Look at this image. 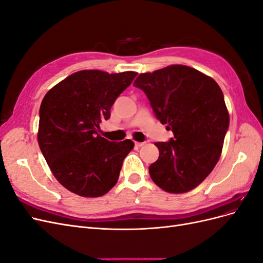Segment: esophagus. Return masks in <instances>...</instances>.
<instances>
[{"label":"esophagus","mask_w":263,"mask_h":263,"mask_svg":"<svg viewBox=\"0 0 263 263\" xmlns=\"http://www.w3.org/2000/svg\"><path fill=\"white\" fill-rule=\"evenodd\" d=\"M146 144V142L144 141V142H138V141H135V146L136 147H141V146H144Z\"/></svg>","instance_id":"esophagus-1"}]
</instances>
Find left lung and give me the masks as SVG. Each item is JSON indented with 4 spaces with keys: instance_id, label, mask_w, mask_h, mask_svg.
Segmentation results:
<instances>
[{
    "instance_id": "obj_1",
    "label": "left lung",
    "mask_w": 263,
    "mask_h": 263,
    "mask_svg": "<svg viewBox=\"0 0 263 263\" xmlns=\"http://www.w3.org/2000/svg\"><path fill=\"white\" fill-rule=\"evenodd\" d=\"M134 85L147 95L156 117L172 130L168 142H156L159 158L149 173L169 193L195 189L219 160L229 114L224 94L211 77L194 68L172 65L141 73Z\"/></svg>"
}]
</instances>
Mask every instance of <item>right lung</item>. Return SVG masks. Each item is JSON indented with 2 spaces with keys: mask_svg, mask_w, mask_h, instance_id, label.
<instances>
[{
  "mask_svg": "<svg viewBox=\"0 0 263 263\" xmlns=\"http://www.w3.org/2000/svg\"><path fill=\"white\" fill-rule=\"evenodd\" d=\"M134 71H78L50 89L39 109L38 144L61 185L84 197L106 194L134 148L129 139L112 142L99 135L100 123L134 78Z\"/></svg>",
  "mask_w": 263,
  "mask_h": 263,
  "instance_id": "obj_1",
  "label": "right lung"
}]
</instances>
